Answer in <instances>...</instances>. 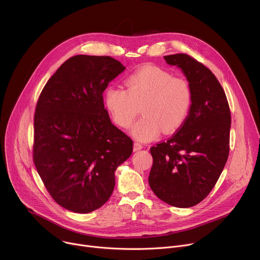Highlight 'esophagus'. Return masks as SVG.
<instances>
[{"instance_id":"1","label":"esophagus","mask_w":260,"mask_h":260,"mask_svg":"<svg viewBox=\"0 0 260 260\" xmlns=\"http://www.w3.org/2000/svg\"><path fill=\"white\" fill-rule=\"evenodd\" d=\"M142 148H143V146L140 143H137V142L134 143V151H139L142 149Z\"/></svg>"}]
</instances>
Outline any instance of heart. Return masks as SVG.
Wrapping results in <instances>:
<instances>
[{
  "label": "heart",
  "instance_id": "b5f03b06",
  "mask_svg": "<svg viewBox=\"0 0 260 260\" xmlns=\"http://www.w3.org/2000/svg\"><path fill=\"white\" fill-rule=\"evenodd\" d=\"M126 90L111 86L105 91V104L114 122L128 128L140 142L156 139L161 132L172 134L187 119L192 103L189 83L176 78L166 70L145 67L136 71L125 80Z\"/></svg>",
  "mask_w": 260,
  "mask_h": 260
}]
</instances>
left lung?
I'll return each mask as SVG.
<instances>
[{"instance_id": "left-lung-1", "label": "left lung", "mask_w": 260, "mask_h": 260, "mask_svg": "<svg viewBox=\"0 0 260 260\" xmlns=\"http://www.w3.org/2000/svg\"><path fill=\"white\" fill-rule=\"evenodd\" d=\"M181 69L192 103L187 119L168 141L151 147L153 165L149 185L165 203L190 208L213 189L230 152L231 111L225 92L214 74L191 56L164 57Z\"/></svg>"}]
</instances>
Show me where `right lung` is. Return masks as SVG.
I'll list each match as a JSON object with an SVG mask.
<instances>
[{
	"mask_svg": "<svg viewBox=\"0 0 260 260\" xmlns=\"http://www.w3.org/2000/svg\"><path fill=\"white\" fill-rule=\"evenodd\" d=\"M125 68L110 56L75 55L44 86L34 118V162L52 199L90 213L112 194L133 141L110 120L103 92Z\"/></svg>",
	"mask_w": 260,
	"mask_h": 260,
	"instance_id": "obj_1",
	"label": "right lung"
}]
</instances>
